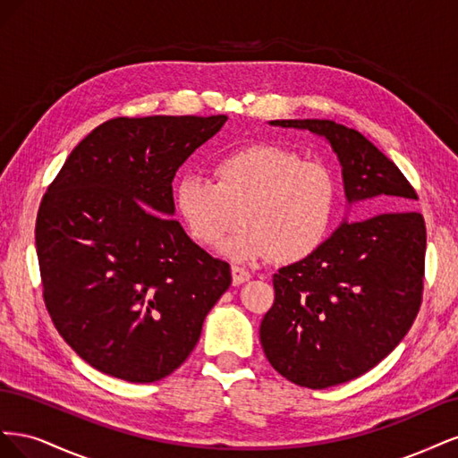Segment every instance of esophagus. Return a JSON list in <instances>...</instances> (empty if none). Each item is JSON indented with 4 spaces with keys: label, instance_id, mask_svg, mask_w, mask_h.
<instances>
[{
    "label": "esophagus",
    "instance_id": "1",
    "mask_svg": "<svg viewBox=\"0 0 458 458\" xmlns=\"http://www.w3.org/2000/svg\"><path fill=\"white\" fill-rule=\"evenodd\" d=\"M231 273H233V284L234 286H239V284H242L246 281H250V276H252L244 267H239V266H233Z\"/></svg>",
    "mask_w": 458,
    "mask_h": 458
}]
</instances>
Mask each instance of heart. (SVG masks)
<instances>
[{
  "instance_id": "heart-1",
  "label": "heart",
  "mask_w": 458,
  "mask_h": 458,
  "mask_svg": "<svg viewBox=\"0 0 458 458\" xmlns=\"http://www.w3.org/2000/svg\"><path fill=\"white\" fill-rule=\"evenodd\" d=\"M214 175L185 174L175 185L177 214L200 244H219L239 219L244 227L221 248L237 261L294 263L327 241L340 202L328 164L259 143L221 155Z\"/></svg>"
}]
</instances>
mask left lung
I'll use <instances>...</instances> for the list:
<instances>
[{"label": "left lung", "mask_w": 458, "mask_h": 458, "mask_svg": "<svg viewBox=\"0 0 458 458\" xmlns=\"http://www.w3.org/2000/svg\"><path fill=\"white\" fill-rule=\"evenodd\" d=\"M330 143L350 204L380 197L394 208L417 200L397 165L365 135L332 120H271ZM426 225L394 210L344 224L317 252L273 275L275 301L259 342L273 369L311 390L361 377L405 338L422 301Z\"/></svg>", "instance_id": "obj_1"}]
</instances>
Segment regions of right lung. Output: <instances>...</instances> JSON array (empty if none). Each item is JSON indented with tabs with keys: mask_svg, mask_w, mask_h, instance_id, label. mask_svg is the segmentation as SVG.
<instances>
[{
	"mask_svg": "<svg viewBox=\"0 0 458 458\" xmlns=\"http://www.w3.org/2000/svg\"><path fill=\"white\" fill-rule=\"evenodd\" d=\"M225 122L108 120L71 152L41 199L36 250L46 308L93 369L137 384L168 377L229 288V263L172 217L175 172Z\"/></svg>",
	"mask_w": 458,
	"mask_h": 458,
	"instance_id": "add662e5",
	"label": "right lung"
}]
</instances>
